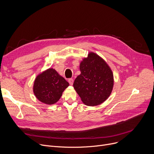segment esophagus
I'll return each instance as SVG.
<instances>
[{
    "mask_svg": "<svg viewBox=\"0 0 154 154\" xmlns=\"http://www.w3.org/2000/svg\"><path fill=\"white\" fill-rule=\"evenodd\" d=\"M68 82H69V83L70 84V85H73V83H74V79H69L68 80Z\"/></svg>",
    "mask_w": 154,
    "mask_h": 154,
    "instance_id": "1",
    "label": "esophagus"
}]
</instances>
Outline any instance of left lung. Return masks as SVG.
<instances>
[{"mask_svg":"<svg viewBox=\"0 0 154 154\" xmlns=\"http://www.w3.org/2000/svg\"><path fill=\"white\" fill-rule=\"evenodd\" d=\"M81 74L73 84L82 102L88 106H95L106 101L114 86V75L107 62L94 52L80 63Z\"/></svg>","mask_w":154,"mask_h":154,"instance_id":"1","label":"left lung"}]
</instances>
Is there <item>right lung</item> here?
Returning a JSON list of instances; mask_svg holds the SVG:
<instances>
[{
    "mask_svg": "<svg viewBox=\"0 0 154 154\" xmlns=\"http://www.w3.org/2000/svg\"><path fill=\"white\" fill-rule=\"evenodd\" d=\"M69 85L68 82L53 68L39 74L35 78L33 92L36 98L47 105L55 103Z\"/></svg>",
    "mask_w": 154,
    "mask_h": 154,
    "instance_id": "right-lung-1",
    "label": "right lung"
}]
</instances>
